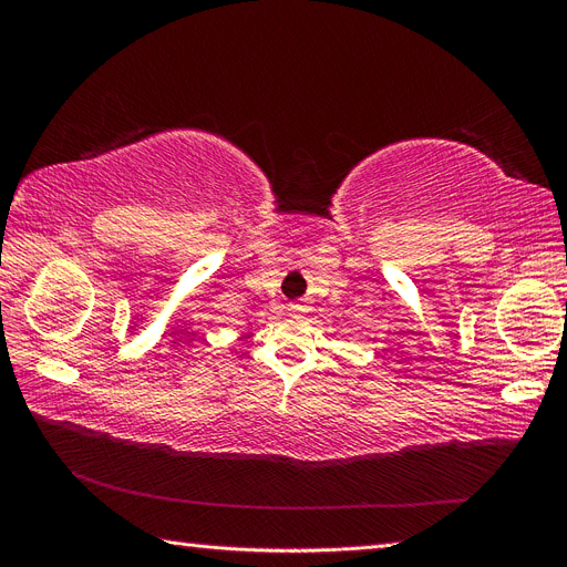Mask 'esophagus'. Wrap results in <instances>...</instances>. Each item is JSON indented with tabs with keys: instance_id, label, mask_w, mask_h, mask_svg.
Listing matches in <instances>:
<instances>
[{
	"instance_id": "1",
	"label": "esophagus",
	"mask_w": 567,
	"mask_h": 567,
	"mask_svg": "<svg viewBox=\"0 0 567 567\" xmlns=\"http://www.w3.org/2000/svg\"><path fill=\"white\" fill-rule=\"evenodd\" d=\"M305 310H307V307H305L302 302H293V305L288 307V312L293 315V317H300V315H305Z\"/></svg>"
}]
</instances>
